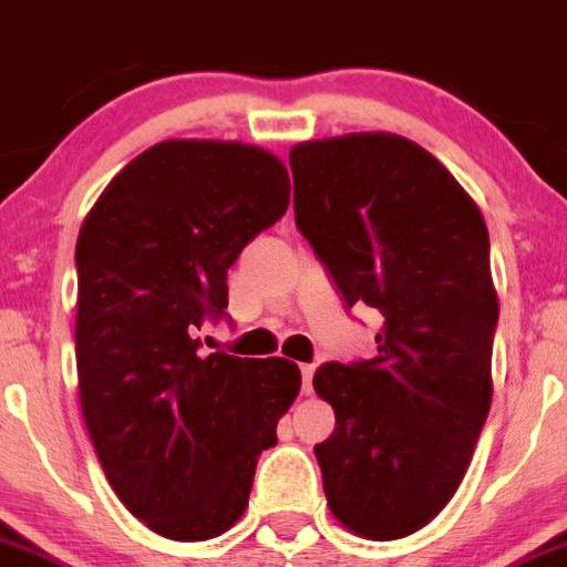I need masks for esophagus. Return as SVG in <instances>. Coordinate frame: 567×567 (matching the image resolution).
Returning <instances> with one entry per match:
<instances>
[{"instance_id":"obj_1","label":"esophagus","mask_w":567,"mask_h":567,"mask_svg":"<svg viewBox=\"0 0 567 567\" xmlns=\"http://www.w3.org/2000/svg\"><path fill=\"white\" fill-rule=\"evenodd\" d=\"M303 373V395H311V379H315V364H300Z\"/></svg>"}]
</instances>
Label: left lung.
<instances>
[{"mask_svg":"<svg viewBox=\"0 0 567 567\" xmlns=\"http://www.w3.org/2000/svg\"><path fill=\"white\" fill-rule=\"evenodd\" d=\"M289 166L300 234L348 309L384 317L375 359L315 373L337 414L315 445L322 487L344 529L398 540L454 498L493 401L487 225L434 155L392 133L303 142Z\"/></svg>","mask_w":567,"mask_h":567,"instance_id":"left-lung-1","label":"left lung"}]
</instances>
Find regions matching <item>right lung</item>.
<instances>
[{
    "label": "right lung",
    "mask_w": 567,
    "mask_h": 567,
    "mask_svg": "<svg viewBox=\"0 0 567 567\" xmlns=\"http://www.w3.org/2000/svg\"><path fill=\"white\" fill-rule=\"evenodd\" d=\"M267 150L172 138L118 172L78 236V390L118 501L161 537L208 540L247 509L300 392L289 359L199 353L228 269L289 208Z\"/></svg>",
    "instance_id": "1"
}]
</instances>
